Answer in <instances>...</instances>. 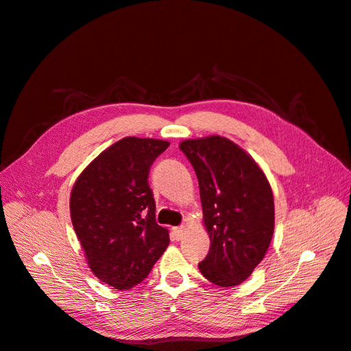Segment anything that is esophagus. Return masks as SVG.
<instances>
[{"label": "esophagus", "mask_w": 351, "mask_h": 351, "mask_svg": "<svg viewBox=\"0 0 351 351\" xmlns=\"http://www.w3.org/2000/svg\"><path fill=\"white\" fill-rule=\"evenodd\" d=\"M186 234V227L184 226H180V227H174L173 229V236L176 241L183 239V236Z\"/></svg>", "instance_id": "34e87169"}]
</instances>
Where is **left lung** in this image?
I'll return each mask as SVG.
<instances>
[{
  "label": "left lung",
  "instance_id": "left-lung-1",
  "mask_svg": "<svg viewBox=\"0 0 351 351\" xmlns=\"http://www.w3.org/2000/svg\"><path fill=\"white\" fill-rule=\"evenodd\" d=\"M201 193L210 252L199 270L214 285L236 287L264 258L274 230L271 187L258 164L232 140H184Z\"/></svg>",
  "mask_w": 351,
  "mask_h": 351
}]
</instances>
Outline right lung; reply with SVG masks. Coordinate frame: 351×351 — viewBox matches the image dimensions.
Segmentation results:
<instances>
[{
    "label": "right lung",
    "instance_id": "obj_1",
    "mask_svg": "<svg viewBox=\"0 0 351 351\" xmlns=\"http://www.w3.org/2000/svg\"><path fill=\"white\" fill-rule=\"evenodd\" d=\"M165 140L125 137L91 160L71 192V219L91 271L124 291L147 278L169 243L149 186Z\"/></svg>",
    "mask_w": 351,
    "mask_h": 351
}]
</instances>
